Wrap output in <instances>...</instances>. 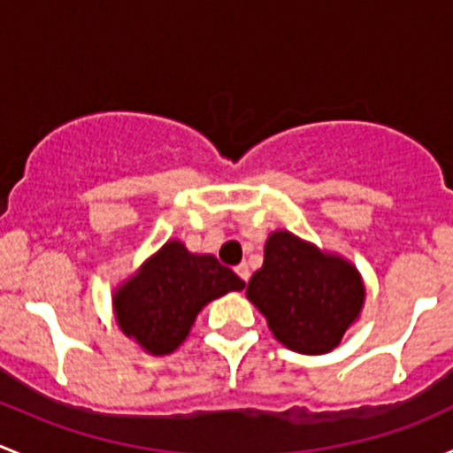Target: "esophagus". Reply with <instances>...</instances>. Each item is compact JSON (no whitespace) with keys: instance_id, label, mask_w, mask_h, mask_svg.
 Segmentation results:
<instances>
[{"instance_id":"obj_1","label":"esophagus","mask_w":453,"mask_h":453,"mask_svg":"<svg viewBox=\"0 0 453 453\" xmlns=\"http://www.w3.org/2000/svg\"><path fill=\"white\" fill-rule=\"evenodd\" d=\"M236 273H239V278H241V280H243V282L250 280V267H248V265H245V263H241L239 267H236Z\"/></svg>"}]
</instances>
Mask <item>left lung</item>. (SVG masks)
Masks as SVG:
<instances>
[{"mask_svg":"<svg viewBox=\"0 0 453 453\" xmlns=\"http://www.w3.org/2000/svg\"><path fill=\"white\" fill-rule=\"evenodd\" d=\"M245 296L282 346L324 355L359 319L366 285L344 256L276 230L265 241L263 267L254 272Z\"/></svg>","mask_w":453,"mask_h":453,"instance_id":"8db88e82","label":"left lung"}]
</instances>
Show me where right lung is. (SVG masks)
<instances>
[{
    "label": "right lung",
    "instance_id": "add662e5",
    "mask_svg": "<svg viewBox=\"0 0 453 453\" xmlns=\"http://www.w3.org/2000/svg\"><path fill=\"white\" fill-rule=\"evenodd\" d=\"M243 287L212 254H193L171 239L113 289V315L144 353L168 355L184 344L205 304Z\"/></svg>",
    "mask_w": 453,
    "mask_h": 453
}]
</instances>
